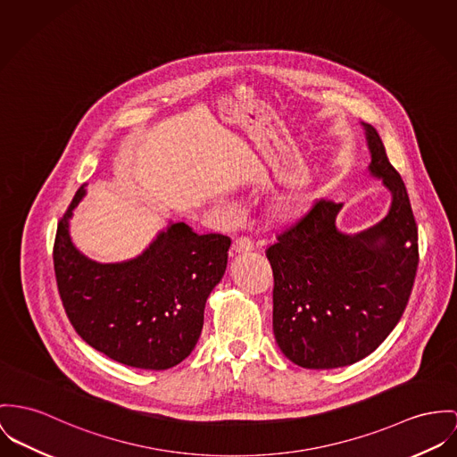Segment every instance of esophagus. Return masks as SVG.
<instances>
[{
    "label": "esophagus",
    "instance_id": "34e87169",
    "mask_svg": "<svg viewBox=\"0 0 457 457\" xmlns=\"http://www.w3.org/2000/svg\"><path fill=\"white\" fill-rule=\"evenodd\" d=\"M253 248L252 245V242L245 238V237H240V238H237L235 242H233V246H231V250L233 252H237V253H244V252H250Z\"/></svg>",
    "mask_w": 457,
    "mask_h": 457
}]
</instances>
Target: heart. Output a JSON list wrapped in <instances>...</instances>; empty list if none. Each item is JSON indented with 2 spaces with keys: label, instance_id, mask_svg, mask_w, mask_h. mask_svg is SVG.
<instances>
[{
  "label": "heart",
  "instance_id": "1",
  "mask_svg": "<svg viewBox=\"0 0 457 457\" xmlns=\"http://www.w3.org/2000/svg\"><path fill=\"white\" fill-rule=\"evenodd\" d=\"M283 211L285 212H297L299 209V202L297 200H287L283 202Z\"/></svg>",
  "mask_w": 457,
  "mask_h": 457
}]
</instances>
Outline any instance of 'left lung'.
Listing matches in <instances>:
<instances>
[{"instance_id": "8db88e82", "label": "left lung", "mask_w": 457, "mask_h": 457, "mask_svg": "<svg viewBox=\"0 0 457 457\" xmlns=\"http://www.w3.org/2000/svg\"><path fill=\"white\" fill-rule=\"evenodd\" d=\"M361 127L369 174L391 195L386 215L352 235L336 224L343 204L320 200L266 250L275 339L304 369L346 367L374 352L403 313L418 271V226L405 184L376 129Z\"/></svg>"}]
</instances>
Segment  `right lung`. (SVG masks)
Returning <instances> with one entry per match:
<instances>
[{"label":"right lung","instance_id":"1","mask_svg":"<svg viewBox=\"0 0 457 457\" xmlns=\"http://www.w3.org/2000/svg\"><path fill=\"white\" fill-rule=\"evenodd\" d=\"M81 186L57 226L54 268L64 310L79 337L114 361L165 370L195 350L213 287L222 280L231 240L198 235L170 220L139 255L97 262L70 235Z\"/></svg>","mask_w":457,"mask_h":457}]
</instances>
